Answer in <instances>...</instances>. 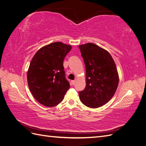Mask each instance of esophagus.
<instances>
[{
    "label": "esophagus",
    "mask_w": 146,
    "mask_h": 146,
    "mask_svg": "<svg viewBox=\"0 0 146 146\" xmlns=\"http://www.w3.org/2000/svg\"><path fill=\"white\" fill-rule=\"evenodd\" d=\"M71 84L72 85H74L76 84V80H72L71 81Z\"/></svg>",
    "instance_id": "esophagus-1"
}]
</instances>
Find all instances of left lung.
I'll list each match as a JSON object with an SVG mask.
<instances>
[{"mask_svg": "<svg viewBox=\"0 0 146 146\" xmlns=\"http://www.w3.org/2000/svg\"><path fill=\"white\" fill-rule=\"evenodd\" d=\"M86 68V87L79 91L82 102L90 108L101 107L116 91L119 76L110 53L94 44L78 46Z\"/></svg>", "mask_w": 146, "mask_h": 146, "instance_id": "1", "label": "left lung"}]
</instances>
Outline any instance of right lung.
<instances>
[{
    "label": "right lung",
    "instance_id": "right-lung-1",
    "mask_svg": "<svg viewBox=\"0 0 146 146\" xmlns=\"http://www.w3.org/2000/svg\"><path fill=\"white\" fill-rule=\"evenodd\" d=\"M71 48L63 42H53L41 48L33 57L27 82L32 95L41 104L55 107L63 100L69 89L63 61Z\"/></svg>",
    "mask_w": 146,
    "mask_h": 146
}]
</instances>
